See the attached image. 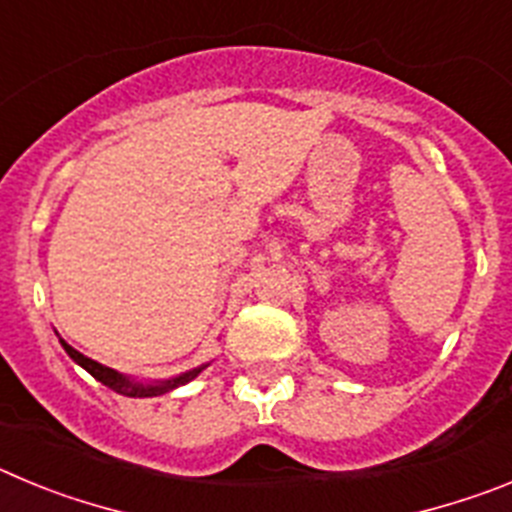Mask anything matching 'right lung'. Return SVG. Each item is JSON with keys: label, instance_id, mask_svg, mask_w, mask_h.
I'll list each match as a JSON object with an SVG mask.
<instances>
[{"label": "right lung", "instance_id": "1", "mask_svg": "<svg viewBox=\"0 0 512 512\" xmlns=\"http://www.w3.org/2000/svg\"><path fill=\"white\" fill-rule=\"evenodd\" d=\"M63 348H66V354L71 356V359L76 361L79 366H84L89 374H92L94 379H99V382L104 384V387H110V390H115L117 395H125V397H156V395H164V392L174 390V387H179V384H187L189 379H194L197 374L202 372V369H194V372H187L182 374V377L176 379H169V382H161V384H138V382H130L128 377H122V374H117L115 369H110V366H102L99 361L89 359V356L79 354L74 346H69L66 341H61Z\"/></svg>", "mask_w": 512, "mask_h": 512}]
</instances>
